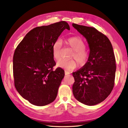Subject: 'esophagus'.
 <instances>
[{"label": "esophagus", "mask_w": 128, "mask_h": 128, "mask_svg": "<svg viewBox=\"0 0 128 128\" xmlns=\"http://www.w3.org/2000/svg\"><path fill=\"white\" fill-rule=\"evenodd\" d=\"M70 74V72H68V71H65V75H69Z\"/></svg>", "instance_id": "34e87169"}]
</instances>
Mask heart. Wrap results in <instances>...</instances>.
<instances>
[{"mask_svg":"<svg viewBox=\"0 0 128 128\" xmlns=\"http://www.w3.org/2000/svg\"><path fill=\"white\" fill-rule=\"evenodd\" d=\"M66 43L74 50L72 58H74L77 61L74 59L69 60L60 59L57 62V66L67 71H72L76 68L78 63L80 66H85L88 62L90 57L89 52L85 49V43L80 38L78 37L69 38L66 40ZM62 47V41L60 40H56L53 43L52 54L53 58L56 60H58L60 58Z\"/></svg>","mask_w":128,"mask_h":128,"instance_id":"obj_1","label":"heart"}]
</instances>
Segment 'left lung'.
Segmentation results:
<instances>
[{
	"mask_svg": "<svg viewBox=\"0 0 128 128\" xmlns=\"http://www.w3.org/2000/svg\"><path fill=\"white\" fill-rule=\"evenodd\" d=\"M72 25L86 39L90 48L88 62L72 72V93L83 104L96 105L109 96L114 85L116 64L112 45L107 36L94 28Z\"/></svg>",
	"mask_w": 128,
	"mask_h": 128,
	"instance_id": "left-lung-1",
	"label": "left lung"
}]
</instances>
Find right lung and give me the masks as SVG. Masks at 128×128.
<instances>
[{"instance_id": "right-lung-1", "label": "right lung", "mask_w": 128, "mask_h": 128, "mask_svg": "<svg viewBox=\"0 0 128 128\" xmlns=\"http://www.w3.org/2000/svg\"><path fill=\"white\" fill-rule=\"evenodd\" d=\"M65 29L66 21L32 29L19 43L13 56V75L16 90L24 98L37 106L56 98L64 70L56 66L52 54L54 42Z\"/></svg>"}]
</instances>
